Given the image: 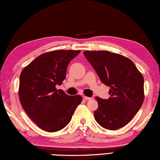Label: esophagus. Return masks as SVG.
<instances>
[{
  "instance_id": "obj_1",
  "label": "esophagus",
  "mask_w": 160,
  "mask_h": 160,
  "mask_svg": "<svg viewBox=\"0 0 160 160\" xmlns=\"http://www.w3.org/2000/svg\"><path fill=\"white\" fill-rule=\"evenodd\" d=\"M83 98H84V99L86 100V101H89V100L92 99V97H86V96H84Z\"/></svg>"
}]
</instances>
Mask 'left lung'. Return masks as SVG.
Returning <instances> with one entry per match:
<instances>
[{
  "mask_svg": "<svg viewBox=\"0 0 160 160\" xmlns=\"http://www.w3.org/2000/svg\"><path fill=\"white\" fill-rule=\"evenodd\" d=\"M84 55L105 85L110 97H96L95 120L108 130L121 128L130 122L144 101V79L131 60L107 51H86Z\"/></svg>",
  "mask_w": 160,
  "mask_h": 160,
  "instance_id": "left-lung-1",
  "label": "left lung"
}]
</instances>
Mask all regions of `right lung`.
Returning <instances> with one entry per match:
<instances>
[{
    "label": "right lung",
    "instance_id": "right-lung-1",
    "mask_svg": "<svg viewBox=\"0 0 160 160\" xmlns=\"http://www.w3.org/2000/svg\"><path fill=\"white\" fill-rule=\"evenodd\" d=\"M80 51L56 50L42 54L22 71L19 97L24 110L38 127L48 132L65 128L82 102L56 86L66 78L68 65Z\"/></svg>",
    "mask_w": 160,
    "mask_h": 160
}]
</instances>
